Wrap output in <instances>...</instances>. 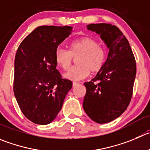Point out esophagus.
I'll list each match as a JSON object with an SVG mask.
<instances>
[{
    "label": "esophagus",
    "instance_id": "obj_1",
    "mask_svg": "<svg viewBox=\"0 0 150 150\" xmlns=\"http://www.w3.org/2000/svg\"><path fill=\"white\" fill-rule=\"evenodd\" d=\"M78 84V82H75V81H74L73 83H72V85H73V86H77V85Z\"/></svg>",
    "mask_w": 150,
    "mask_h": 150
}]
</instances>
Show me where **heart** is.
I'll use <instances>...</instances> for the list:
<instances>
[{
	"mask_svg": "<svg viewBox=\"0 0 150 150\" xmlns=\"http://www.w3.org/2000/svg\"><path fill=\"white\" fill-rule=\"evenodd\" d=\"M78 65L65 74V77L72 81L84 79L92 72L101 69L107 58V51L96 39L91 37L80 38L73 40L69 45V51L58 47L55 51V61L64 69L71 67L73 57H77Z\"/></svg>",
	"mask_w": 150,
	"mask_h": 150,
	"instance_id": "heart-1",
	"label": "heart"
}]
</instances>
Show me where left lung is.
I'll return each mask as SVG.
<instances>
[{"label": "left lung", "instance_id": "1", "mask_svg": "<svg viewBox=\"0 0 150 150\" xmlns=\"http://www.w3.org/2000/svg\"><path fill=\"white\" fill-rule=\"evenodd\" d=\"M89 30L100 35L110 50L96 76L84 83L83 107L92 121L105 124L119 117L130 103L136 75V62L127 38L117 26L91 23Z\"/></svg>", "mask_w": 150, "mask_h": 150}]
</instances>
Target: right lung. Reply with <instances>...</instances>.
Here are the masks:
<instances>
[{
  "label": "right lung",
  "mask_w": 150,
  "mask_h": 150,
  "mask_svg": "<svg viewBox=\"0 0 150 150\" xmlns=\"http://www.w3.org/2000/svg\"><path fill=\"white\" fill-rule=\"evenodd\" d=\"M72 31L69 26H38L17 50L14 93L23 114L35 124L51 123L72 88V82L56 69L55 51Z\"/></svg>",
  "instance_id": "1"
}]
</instances>
